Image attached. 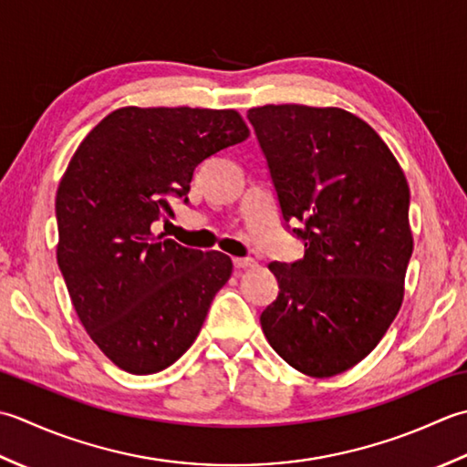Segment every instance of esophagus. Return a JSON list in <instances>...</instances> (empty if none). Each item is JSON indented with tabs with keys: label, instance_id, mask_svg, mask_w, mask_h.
I'll use <instances>...</instances> for the list:
<instances>
[{
	"label": "esophagus",
	"instance_id": "34e87169",
	"mask_svg": "<svg viewBox=\"0 0 467 467\" xmlns=\"http://www.w3.org/2000/svg\"><path fill=\"white\" fill-rule=\"evenodd\" d=\"M234 265L237 270H245V268H254L255 260L252 258H234Z\"/></svg>",
	"mask_w": 467,
	"mask_h": 467
}]
</instances>
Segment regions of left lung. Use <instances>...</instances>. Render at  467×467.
<instances>
[{
  "mask_svg": "<svg viewBox=\"0 0 467 467\" xmlns=\"http://www.w3.org/2000/svg\"><path fill=\"white\" fill-rule=\"evenodd\" d=\"M247 119L304 258L272 262L278 298L260 325L290 367L317 379L360 363L391 327L413 252L409 185L375 129L337 107L265 104Z\"/></svg>",
  "mask_w": 467,
  "mask_h": 467,
  "instance_id": "left-lung-1",
  "label": "left lung"
}]
</instances>
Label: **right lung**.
<instances>
[{
    "label": "right lung",
    "mask_w": 467,
    "mask_h": 467,
    "mask_svg": "<svg viewBox=\"0 0 467 467\" xmlns=\"http://www.w3.org/2000/svg\"><path fill=\"white\" fill-rule=\"evenodd\" d=\"M250 137L234 109L122 107L84 139L56 192V258L72 306L104 357L153 375L193 345L232 275L230 255L153 234L195 167ZM187 202V197H185Z\"/></svg>",
    "instance_id": "add662e5"
}]
</instances>
